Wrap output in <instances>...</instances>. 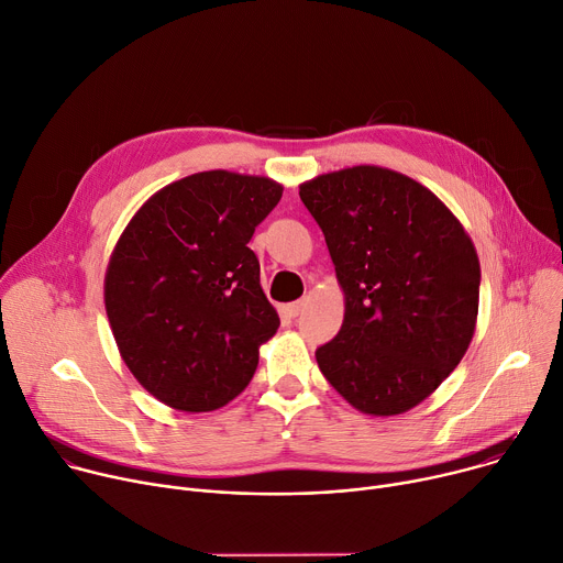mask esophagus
Instances as JSON below:
<instances>
[{"mask_svg": "<svg viewBox=\"0 0 563 563\" xmlns=\"http://www.w3.org/2000/svg\"><path fill=\"white\" fill-rule=\"evenodd\" d=\"M302 308H305V300H294V302L285 305V314L291 317V319H296V317L302 312Z\"/></svg>", "mask_w": 563, "mask_h": 563, "instance_id": "34e87169", "label": "esophagus"}]
</instances>
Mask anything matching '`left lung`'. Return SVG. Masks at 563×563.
Listing matches in <instances>:
<instances>
[{"instance_id":"left-lung-1","label":"left lung","mask_w":563,"mask_h":563,"mask_svg":"<svg viewBox=\"0 0 563 563\" xmlns=\"http://www.w3.org/2000/svg\"><path fill=\"white\" fill-rule=\"evenodd\" d=\"M345 296L339 334L317 350L356 411L399 416L463 360L478 317L481 263L457 218L422 184L352 166L300 184Z\"/></svg>"}]
</instances>
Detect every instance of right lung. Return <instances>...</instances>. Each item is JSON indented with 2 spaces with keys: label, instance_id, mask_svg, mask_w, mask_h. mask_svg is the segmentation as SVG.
Masks as SVG:
<instances>
[{
  "label": "right lung",
  "instance_id": "add662e5",
  "mask_svg": "<svg viewBox=\"0 0 563 563\" xmlns=\"http://www.w3.org/2000/svg\"><path fill=\"white\" fill-rule=\"evenodd\" d=\"M283 197L269 177L195 173L152 195L121 233L106 310L125 366L186 413L229 404L280 319L249 240Z\"/></svg>",
  "mask_w": 563,
  "mask_h": 563
}]
</instances>
